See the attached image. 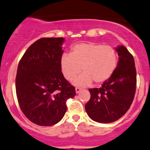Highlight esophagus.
<instances>
[{"label": "esophagus", "instance_id": "esophagus-1", "mask_svg": "<svg viewBox=\"0 0 150 150\" xmlns=\"http://www.w3.org/2000/svg\"><path fill=\"white\" fill-rule=\"evenodd\" d=\"M81 90V88H80V87H76V88H75V92H76V93H80Z\"/></svg>", "mask_w": 150, "mask_h": 150}]
</instances>
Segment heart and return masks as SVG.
I'll return each instance as SVG.
<instances>
[{"mask_svg":"<svg viewBox=\"0 0 150 150\" xmlns=\"http://www.w3.org/2000/svg\"><path fill=\"white\" fill-rule=\"evenodd\" d=\"M117 64V53L110 45L100 43L83 42L72 46L71 54H63L60 58V67L63 76L68 81L73 80L78 86H89L94 81L98 84L110 78Z\"/></svg>","mask_w":150,"mask_h":150,"instance_id":"heart-1","label":"heart"}]
</instances>
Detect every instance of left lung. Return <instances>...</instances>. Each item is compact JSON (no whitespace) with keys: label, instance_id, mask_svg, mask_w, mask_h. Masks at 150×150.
I'll return each instance as SVG.
<instances>
[{"label":"left lung","instance_id":"1","mask_svg":"<svg viewBox=\"0 0 150 150\" xmlns=\"http://www.w3.org/2000/svg\"><path fill=\"white\" fill-rule=\"evenodd\" d=\"M117 67L100 88L90 89V98L85 105L89 117L96 122L109 123L122 117L134 99L137 73L134 57L123 45L116 48Z\"/></svg>","mask_w":150,"mask_h":150}]
</instances>
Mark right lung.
Instances as JSON below:
<instances>
[{"mask_svg": "<svg viewBox=\"0 0 150 150\" xmlns=\"http://www.w3.org/2000/svg\"><path fill=\"white\" fill-rule=\"evenodd\" d=\"M63 42V37L36 40L18 63L16 78L18 105L25 117L38 125L60 122L67 110V101L76 94L61 72Z\"/></svg>", "mask_w": 150, "mask_h": 150, "instance_id": "add662e5", "label": "right lung"}]
</instances>
